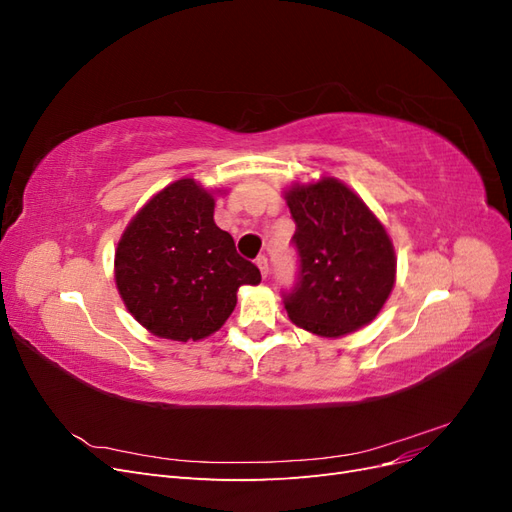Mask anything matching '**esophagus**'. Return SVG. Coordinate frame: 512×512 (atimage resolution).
Returning a JSON list of instances; mask_svg holds the SVG:
<instances>
[{"label":"esophagus","mask_w":512,"mask_h":512,"mask_svg":"<svg viewBox=\"0 0 512 512\" xmlns=\"http://www.w3.org/2000/svg\"><path fill=\"white\" fill-rule=\"evenodd\" d=\"M256 265H258V269H260L262 277H267V275H269V271H271V265H269V258H267V256H258Z\"/></svg>","instance_id":"obj_1"}]
</instances>
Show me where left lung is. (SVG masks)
I'll use <instances>...</instances> for the list:
<instances>
[{"label":"left lung","mask_w":512,"mask_h":512,"mask_svg":"<svg viewBox=\"0 0 512 512\" xmlns=\"http://www.w3.org/2000/svg\"><path fill=\"white\" fill-rule=\"evenodd\" d=\"M299 273L282 301L297 327L322 337L361 329L382 309L395 284L389 235L344 183L324 177L286 194Z\"/></svg>","instance_id":"8db88e82"}]
</instances>
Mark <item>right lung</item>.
I'll use <instances>...</instances> for the list:
<instances>
[{
  "label": "right lung",
  "mask_w": 512,
  "mask_h": 512,
  "mask_svg": "<svg viewBox=\"0 0 512 512\" xmlns=\"http://www.w3.org/2000/svg\"><path fill=\"white\" fill-rule=\"evenodd\" d=\"M213 196L192 179L170 183L130 222L115 252V280L130 314L153 335L188 342L218 331L237 290L258 284L254 262L237 254L213 222Z\"/></svg>",
  "instance_id": "add662e5"
}]
</instances>
